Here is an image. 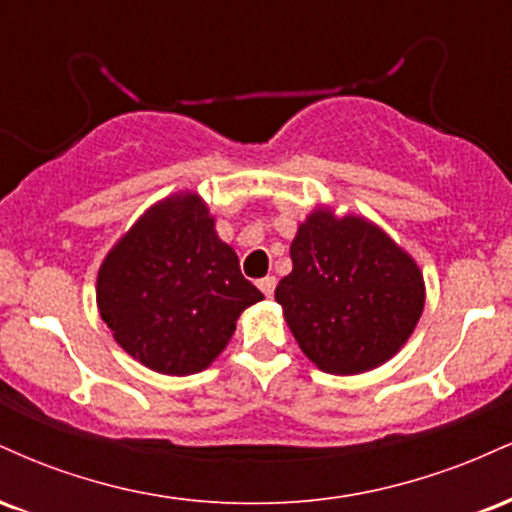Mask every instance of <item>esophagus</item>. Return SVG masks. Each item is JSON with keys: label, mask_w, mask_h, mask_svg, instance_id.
<instances>
[{"label": "esophagus", "mask_w": 512, "mask_h": 512, "mask_svg": "<svg viewBox=\"0 0 512 512\" xmlns=\"http://www.w3.org/2000/svg\"><path fill=\"white\" fill-rule=\"evenodd\" d=\"M257 286H260V291L264 293V296L272 298V293L276 289V279H274V276H264V279L257 281Z\"/></svg>", "instance_id": "34e87169"}]
</instances>
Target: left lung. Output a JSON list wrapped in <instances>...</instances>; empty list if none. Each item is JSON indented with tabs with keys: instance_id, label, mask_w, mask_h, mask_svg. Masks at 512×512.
<instances>
[{
	"instance_id": "left-lung-1",
	"label": "left lung",
	"mask_w": 512,
	"mask_h": 512,
	"mask_svg": "<svg viewBox=\"0 0 512 512\" xmlns=\"http://www.w3.org/2000/svg\"><path fill=\"white\" fill-rule=\"evenodd\" d=\"M293 269L274 298L317 368L354 375L392 358L424 310V276L361 216L317 209L291 243Z\"/></svg>"
}]
</instances>
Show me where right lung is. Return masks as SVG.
Listing matches in <instances>:
<instances>
[{
  "instance_id": "obj_1",
  "label": "right lung",
  "mask_w": 512,
  "mask_h": 512,
  "mask_svg": "<svg viewBox=\"0 0 512 512\" xmlns=\"http://www.w3.org/2000/svg\"><path fill=\"white\" fill-rule=\"evenodd\" d=\"M98 310L115 342L163 375L199 373L221 354L245 308L262 301L238 255L192 192L158 202L110 250Z\"/></svg>"
}]
</instances>
